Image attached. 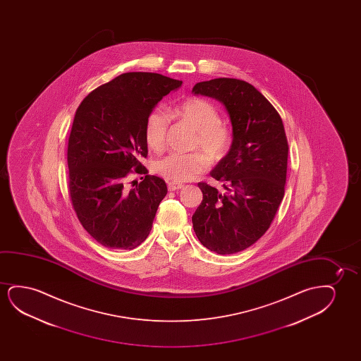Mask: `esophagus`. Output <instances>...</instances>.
Wrapping results in <instances>:
<instances>
[{
  "label": "esophagus",
  "instance_id": "1",
  "mask_svg": "<svg viewBox=\"0 0 361 361\" xmlns=\"http://www.w3.org/2000/svg\"><path fill=\"white\" fill-rule=\"evenodd\" d=\"M183 188V183H169L168 188L169 191H176V190H181Z\"/></svg>",
  "mask_w": 361,
  "mask_h": 361
}]
</instances>
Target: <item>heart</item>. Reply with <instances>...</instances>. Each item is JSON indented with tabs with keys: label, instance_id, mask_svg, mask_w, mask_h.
Wrapping results in <instances>:
<instances>
[{
	"label": "heart",
	"instance_id": "heart-1",
	"mask_svg": "<svg viewBox=\"0 0 361 361\" xmlns=\"http://www.w3.org/2000/svg\"><path fill=\"white\" fill-rule=\"evenodd\" d=\"M180 118L186 121L196 129L195 147L203 153H170L159 159L155 171L166 180L183 183L195 178L207 168L208 160L217 161L222 159L232 144V133L214 104L203 99H188L175 109ZM170 124V116L165 111L154 109L145 119L144 134L149 147L161 150Z\"/></svg>",
	"mask_w": 361,
	"mask_h": 361
}]
</instances>
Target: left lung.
Here are the masks:
<instances>
[{
  "mask_svg": "<svg viewBox=\"0 0 361 361\" xmlns=\"http://www.w3.org/2000/svg\"><path fill=\"white\" fill-rule=\"evenodd\" d=\"M192 92L222 102L233 127L229 152L209 173L226 192L198 183L203 200L193 231L211 252L235 254L259 240L276 216L286 183V133L276 109L247 81L219 78L198 82Z\"/></svg>",
  "mask_w": 361,
  "mask_h": 361,
  "instance_id": "left-lung-1",
  "label": "left lung"
}]
</instances>
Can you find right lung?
I'll return each instance as SVG.
<instances>
[{"mask_svg": "<svg viewBox=\"0 0 361 361\" xmlns=\"http://www.w3.org/2000/svg\"><path fill=\"white\" fill-rule=\"evenodd\" d=\"M181 84L154 73H126L90 92L76 109L68 143L70 198L85 231L104 247L132 250L152 231L168 188L140 163L148 155L144 126ZM132 169L145 176L129 189Z\"/></svg>", "mask_w": 361, "mask_h": 361, "instance_id": "obj_1", "label": "right lung"}]
</instances>
